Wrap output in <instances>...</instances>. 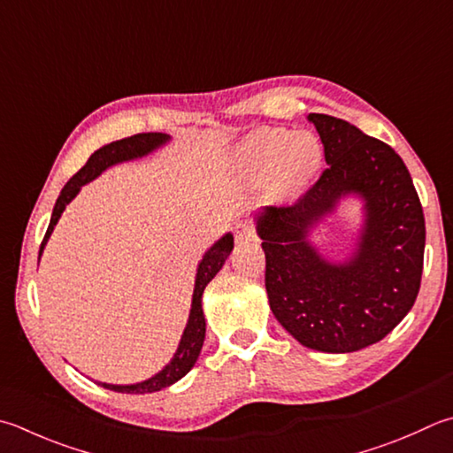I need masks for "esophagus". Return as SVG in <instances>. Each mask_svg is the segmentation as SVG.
I'll return each mask as SVG.
<instances>
[{
	"label": "esophagus",
	"instance_id": "1",
	"mask_svg": "<svg viewBox=\"0 0 453 453\" xmlns=\"http://www.w3.org/2000/svg\"><path fill=\"white\" fill-rule=\"evenodd\" d=\"M234 238H236V242L254 241L256 233H254V226L249 223V220H241V223H236V226H234Z\"/></svg>",
	"mask_w": 453,
	"mask_h": 453
}]
</instances>
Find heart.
<instances>
[{
	"instance_id": "obj_1",
	"label": "heart",
	"mask_w": 453,
	"mask_h": 453,
	"mask_svg": "<svg viewBox=\"0 0 453 453\" xmlns=\"http://www.w3.org/2000/svg\"><path fill=\"white\" fill-rule=\"evenodd\" d=\"M323 157L321 143L310 132L289 134L280 127L252 132L236 150V164L249 177L274 172L280 193L296 195L310 183Z\"/></svg>"
}]
</instances>
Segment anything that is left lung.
<instances>
[{
    "instance_id": "1",
    "label": "left lung",
    "mask_w": 453,
    "mask_h": 453,
    "mask_svg": "<svg viewBox=\"0 0 453 453\" xmlns=\"http://www.w3.org/2000/svg\"><path fill=\"white\" fill-rule=\"evenodd\" d=\"M307 120L319 134L327 169L292 207H266L256 217L268 302L303 347L353 353L385 339L412 310L424 266V212L404 161L385 142L327 114ZM347 194L362 197L365 220L356 252L329 263L309 233Z\"/></svg>"
}]
</instances>
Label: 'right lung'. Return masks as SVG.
Instances as JSON below:
<instances>
[{"instance_id":"1","label":"right lung","mask_w":453,"mask_h":453,"mask_svg":"<svg viewBox=\"0 0 453 453\" xmlns=\"http://www.w3.org/2000/svg\"><path fill=\"white\" fill-rule=\"evenodd\" d=\"M169 140L172 138H169L167 134H159V132L135 134V135H130V138L112 142V143H108V146H102L100 150L94 151L87 164H84V167L79 169V173H74L71 179H68V183L63 187L61 195H58L55 209H53V215H50V223H49L47 233H45V238H42V242H41L39 258H41L42 250H45V244L49 241L50 233H53L55 225L58 223L63 211L66 209V204L71 203L76 195H79L82 185L90 183L92 179H96L108 167L122 164V161H130L135 157L148 156V153L156 151ZM233 246H234V238H233V234L226 233L223 238H219V241L212 244L207 252H204L203 260L199 262L197 276H195V289H193L189 319H187V326H185V331L181 335V341H179V347L173 355V359L169 361L157 374H153L151 379L143 380V382H135V385H106V382H98L100 387L110 388L114 392H127V395H148V392H157L161 388L172 387L173 382L183 379L185 374L193 369V365L199 359V353H201L203 341H204V315H203V305H201L203 292H204V288H207L209 281L217 276V272L223 268V264L228 258V254L233 252Z\"/></svg>"}]
</instances>
